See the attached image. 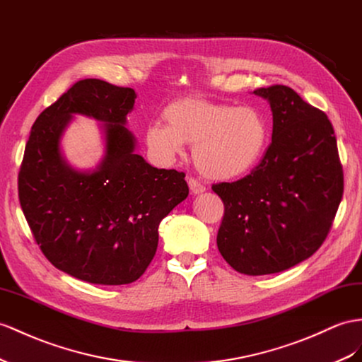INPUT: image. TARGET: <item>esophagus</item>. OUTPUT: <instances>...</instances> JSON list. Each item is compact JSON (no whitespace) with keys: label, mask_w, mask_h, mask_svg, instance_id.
<instances>
[{"label":"esophagus","mask_w":362,"mask_h":362,"mask_svg":"<svg viewBox=\"0 0 362 362\" xmlns=\"http://www.w3.org/2000/svg\"><path fill=\"white\" fill-rule=\"evenodd\" d=\"M188 185H189V189H191V192L192 194H202V192H205L206 191V188H205V185H202L199 180H196V179H192V177H189L188 179Z\"/></svg>","instance_id":"esophagus-1"}]
</instances>
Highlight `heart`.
Wrapping results in <instances>:
<instances>
[{
  "instance_id": "obj_1",
  "label": "heart",
  "mask_w": 362,
  "mask_h": 362,
  "mask_svg": "<svg viewBox=\"0 0 362 362\" xmlns=\"http://www.w3.org/2000/svg\"><path fill=\"white\" fill-rule=\"evenodd\" d=\"M165 125L145 129L148 151L162 163L183 153V144H194L192 156L199 171L214 180H235L263 160L271 144V125L255 107H235L200 96L171 100L162 110Z\"/></svg>"
}]
</instances>
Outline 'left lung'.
I'll use <instances>...</instances> for the list:
<instances>
[{
  "label": "left lung",
  "mask_w": 362,
  "mask_h": 362,
  "mask_svg": "<svg viewBox=\"0 0 362 362\" xmlns=\"http://www.w3.org/2000/svg\"><path fill=\"white\" fill-rule=\"evenodd\" d=\"M269 102L272 144L255 170L212 185L225 203L220 254L245 275L283 272L326 240L344 177L329 117L286 86L254 90Z\"/></svg>",
  "instance_id": "8db88e82"
}]
</instances>
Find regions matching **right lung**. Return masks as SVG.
I'll return each instance as SVG.
<instances>
[{"instance_id": "add662e5", "label": "right lung", "mask_w": 362, "mask_h": 362, "mask_svg": "<svg viewBox=\"0 0 362 362\" xmlns=\"http://www.w3.org/2000/svg\"><path fill=\"white\" fill-rule=\"evenodd\" d=\"M133 88L100 79L76 82L35 120L18 177L20 203L47 260L82 281H136L151 263L159 225L188 197L185 174L157 170L136 153L125 127ZM76 114L96 118L105 156L95 169L76 170L60 142Z\"/></svg>"}]
</instances>
